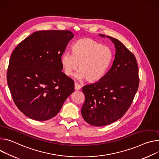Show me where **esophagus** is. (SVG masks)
<instances>
[{"instance_id": "obj_1", "label": "esophagus", "mask_w": 159, "mask_h": 159, "mask_svg": "<svg viewBox=\"0 0 159 159\" xmlns=\"http://www.w3.org/2000/svg\"><path fill=\"white\" fill-rule=\"evenodd\" d=\"M75 89L76 90H79L81 89V86L80 84H78L77 83H75Z\"/></svg>"}]
</instances>
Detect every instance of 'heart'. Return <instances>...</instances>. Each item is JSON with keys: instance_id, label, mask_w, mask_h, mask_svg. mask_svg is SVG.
I'll list each match as a JSON object with an SVG mask.
<instances>
[{"instance_id": "1", "label": "heart", "mask_w": 159, "mask_h": 159, "mask_svg": "<svg viewBox=\"0 0 159 159\" xmlns=\"http://www.w3.org/2000/svg\"><path fill=\"white\" fill-rule=\"evenodd\" d=\"M112 59V51L109 47L91 39H83L75 43L72 53H64L61 64L66 76L72 75L79 66L76 78L93 82L106 74Z\"/></svg>"}]
</instances>
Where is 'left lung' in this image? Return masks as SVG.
I'll list each match as a JSON object with an SVG mask.
<instances>
[{
	"mask_svg": "<svg viewBox=\"0 0 159 159\" xmlns=\"http://www.w3.org/2000/svg\"><path fill=\"white\" fill-rule=\"evenodd\" d=\"M107 37L116 47L112 66L102 79L82 89L85 96L82 116L95 126H107L124 116L133 101L139 82L134 54L117 39Z\"/></svg>",
	"mask_w": 159,
	"mask_h": 159,
	"instance_id": "obj_1",
	"label": "left lung"
}]
</instances>
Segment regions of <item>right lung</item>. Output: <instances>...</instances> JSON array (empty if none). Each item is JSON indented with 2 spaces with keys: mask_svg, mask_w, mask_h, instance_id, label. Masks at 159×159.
<instances>
[{
  "mask_svg": "<svg viewBox=\"0 0 159 159\" xmlns=\"http://www.w3.org/2000/svg\"><path fill=\"white\" fill-rule=\"evenodd\" d=\"M74 37L69 30L34 32L12 52L7 80L13 101L36 120L56 116L75 90L74 81L62 72L61 57Z\"/></svg>",
  "mask_w": 159,
  "mask_h": 159,
  "instance_id": "right-lung-1",
  "label": "right lung"
}]
</instances>
